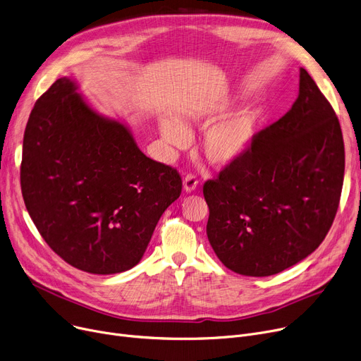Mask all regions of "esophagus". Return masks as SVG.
<instances>
[{
	"mask_svg": "<svg viewBox=\"0 0 361 361\" xmlns=\"http://www.w3.org/2000/svg\"><path fill=\"white\" fill-rule=\"evenodd\" d=\"M196 187H197V178H196L195 176L188 174V176L184 177V180H183V188H184L185 193L195 192Z\"/></svg>",
	"mask_w": 361,
	"mask_h": 361,
	"instance_id": "34e87169",
	"label": "esophagus"
}]
</instances>
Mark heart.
Wrapping results in <instances>:
<instances>
[{
  "instance_id": "obj_1",
  "label": "heart",
  "mask_w": 361,
  "mask_h": 361,
  "mask_svg": "<svg viewBox=\"0 0 361 361\" xmlns=\"http://www.w3.org/2000/svg\"><path fill=\"white\" fill-rule=\"evenodd\" d=\"M226 104L207 105L188 114V118L197 124H207L225 112ZM260 112L255 106H245L225 117L206 130L203 152L214 165H228L247 152L257 135ZM159 131L164 142L173 149H184L190 142V131L176 117L161 116Z\"/></svg>"
}]
</instances>
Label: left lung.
<instances>
[{
	"instance_id": "left-lung-1",
	"label": "left lung",
	"mask_w": 361,
	"mask_h": 361,
	"mask_svg": "<svg viewBox=\"0 0 361 361\" xmlns=\"http://www.w3.org/2000/svg\"><path fill=\"white\" fill-rule=\"evenodd\" d=\"M344 169L336 114L300 68L291 109L203 185L206 234L218 259L245 276L275 275L306 259L334 222Z\"/></svg>"
}]
</instances>
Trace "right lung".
<instances>
[{"instance_id": "obj_1", "label": "right lung", "mask_w": 361, "mask_h": 361, "mask_svg": "<svg viewBox=\"0 0 361 361\" xmlns=\"http://www.w3.org/2000/svg\"><path fill=\"white\" fill-rule=\"evenodd\" d=\"M20 184L49 247L97 275L136 267L183 185L177 169L147 158L128 126L93 109L71 78L52 83L30 112Z\"/></svg>"}]
</instances>
